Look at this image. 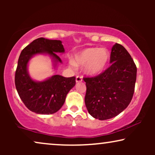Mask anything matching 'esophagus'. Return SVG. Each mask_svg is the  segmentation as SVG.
Listing matches in <instances>:
<instances>
[{
	"mask_svg": "<svg viewBox=\"0 0 155 155\" xmlns=\"http://www.w3.org/2000/svg\"><path fill=\"white\" fill-rule=\"evenodd\" d=\"M75 81L77 83H78V82H80L82 81V78L80 77V76H77L75 78Z\"/></svg>",
	"mask_w": 155,
	"mask_h": 155,
	"instance_id": "obj_1",
	"label": "esophagus"
}]
</instances>
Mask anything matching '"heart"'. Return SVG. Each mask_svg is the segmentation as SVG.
Returning <instances> with one entry per match:
<instances>
[{
	"mask_svg": "<svg viewBox=\"0 0 155 155\" xmlns=\"http://www.w3.org/2000/svg\"><path fill=\"white\" fill-rule=\"evenodd\" d=\"M110 53L107 48L90 47L75 54L74 59L70 58L72 68L84 66V72L89 75H97L107 68L110 61Z\"/></svg>",
	"mask_w": 155,
	"mask_h": 155,
	"instance_id": "heart-1",
	"label": "heart"
}]
</instances>
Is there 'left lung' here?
Listing matches in <instances>:
<instances>
[{
  "instance_id": "8db88e82",
  "label": "left lung",
  "mask_w": 155,
  "mask_h": 155,
  "mask_svg": "<svg viewBox=\"0 0 155 155\" xmlns=\"http://www.w3.org/2000/svg\"><path fill=\"white\" fill-rule=\"evenodd\" d=\"M110 56L111 65L104 72L83 78L87 109L92 117L101 120L115 117L126 109L132 100L136 81V65L124 46L114 44Z\"/></svg>"
}]
</instances>
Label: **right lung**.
<instances>
[{"mask_svg":"<svg viewBox=\"0 0 155 155\" xmlns=\"http://www.w3.org/2000/svg\"><path fill=\"white\" fill-rule=\"evenodd\" d=\"M62 41L41 37L34 40L22 51L18 59L15 83L25 105L38 114H52L62 107L69 91L75 85V78L55 75L44 81H35L28 73V63L37 54L52 58L54 68L62 61L57 54L64 53Z\"/></svg>","mask_w":155,"mask_h":155,"instance_id":"1","label":"right lung"}]
</instances>
